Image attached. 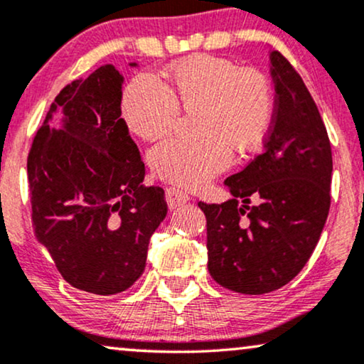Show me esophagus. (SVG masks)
<instances>
[{
  "label": "esophagus",
  "mask_w": 364,
  "mask_h": 364,
  "mask_svg": "<svg viewBox=\"0 0 364 364\" xmlns=\"http://www.w3.org/2000/svg\"><path fill=\"white\" fill-rule=\"evenodd\" d=\"M166 200H167V205L171 210H176V208L186 205L188 202V196L186 192L178 191L176 187H168L166 191Z\"/></svg>",
  "instance_id": "34e87169"
}]
</instances>
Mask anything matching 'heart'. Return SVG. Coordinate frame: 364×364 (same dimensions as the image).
Returning a JSON list of instances; mask_svg holds the SVG:
<instances>
[{
  "mask_svg": "<svg viewBox=\"0 0 364 364\" xmlns=\"http://www.w3.org/2000/svg\"><path fill=\"white\" fill-rule=\"evenodd\" d=\"M178 107L193 111L196 137L166 139L149 152V166L161 181L200 188L225 171L232 151H257L270 132L275 94L265 74L212 54L173 63L166 82L137 74L124 89L122 117L144 141L166 136Z\"/></svg>",
  "mask_w": 364,
  "mask_h": 364,
  "instance_id": "heart-1",
  "label": "heart"
}]
</instances>
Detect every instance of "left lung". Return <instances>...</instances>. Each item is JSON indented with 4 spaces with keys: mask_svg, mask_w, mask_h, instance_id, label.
I'll list each match as a JSON object with an SVG mask.
<instances>
[{
    "mask_svg": "<svg viewBox=\"0 0 364 364\" xmlns=\"http://www.w3.org/2000/svg\"><path fill=\"white\" fill-rule=\"evenodd\" d=\"M270 63L277 99L265 149L225 181L233 198L198 202L207 218L208 272L243 295L278 290L301 272L331 202V146L316 104L282 53L272 51ZM252 196L257 206L247 205Z\"/></svg>",
    "mask_w": 364,
    "mask_h": 364,
    "instance_id": "left-lung-1",
    "label": "left lung"
}]
</instances>
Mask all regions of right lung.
Masks as SVG:
<instances>
[{
  "instance_id": "add662e5",
  "label": "right lung",
  "mask_w": 364,
  "mask_h": 364,
  "mask_svg": "<svg viewBox=\"0 0 364 364\" xmlns=\"http://www.w3.org/2000/svg\"><path fill=\"white\" fill-rule=\"evenodd\" d=\"M122 82L104 64L68 84L28 156L34 235L64 280L94 295H116L142 275L149 240L167 215L162 188L142 183L141 152L121 117ZM58 108L63 127L49 128Z\"/></svg>"
}]
</instances>
